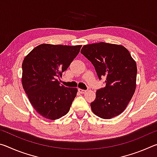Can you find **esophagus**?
Instances as JSON below:
<instances>
[{
  "mask_svg": "<svg viewBox=\"0 0 157 157\" xmlns=\"http://www.w3.org/2000/svg\"><path fill=\"white\" fill-rule=\"evenodd\" d=\"M78 92L80 93L81 94H84L86 92V90H84V89H78Z\"/></svg>",
  "mask_w": 157,
  "mask_h": 157,
  "instance_id": "34e87169",
  "label": "esophagus"
}]
</instances>
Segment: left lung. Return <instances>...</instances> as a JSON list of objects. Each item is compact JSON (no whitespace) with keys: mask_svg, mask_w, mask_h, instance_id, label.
I'll return each instance as SVG.
<instances>
[{"mask_svg":"<svg viewBox=\"0 0 157 157\" xmlns=\"http://www.w3.org/2000/svg\"><path fill=\"white\" fill-rule=\"evenodd\" d=\"M81 53L91 62L99 79H106V86L97 90L95 99L91 103L93 113L103 119L120 115L136 90L135 60L125 47L105 42L84 45Z\"/></svg>","mask_w":157,"mask_h":157,"instance_id":"obj_1","label":"left lung"}]
</instances>
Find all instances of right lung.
<instances>
[{"label": "right lung", "mask_w": 157, "mask_h": 157, "mask_svg": "<svg viewBox=\"0 0 157 157\" xmlns=\"http://www.w3.org/2000/svg\"><path fill=\"white\" fill-rule=\"evenodd\" d=\"M81 47L43 44L23 59V88L33 108L44 118L57 120L70 110L78 89L60 85L57 78H62Z\"/></svg>", "instance_id": "obj_1"}]
</instances>
